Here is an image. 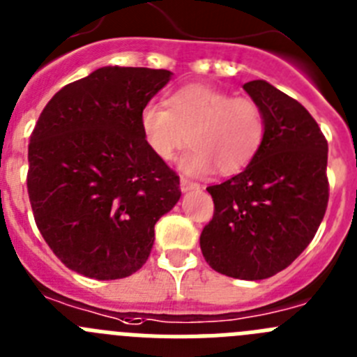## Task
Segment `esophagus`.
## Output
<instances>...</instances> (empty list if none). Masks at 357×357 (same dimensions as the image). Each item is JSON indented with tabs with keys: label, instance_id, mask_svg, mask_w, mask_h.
<instances>
[{
	"label": "esophagus",
	"instance_id": "34e87169",
	"mask_svg": "<svg viewBox=\"0 0 357 357\" xmlns=\"http://www.w3.org/2000/svg\"><path fill=\"white\" fill-rule=\"evenodd\" d=\"M200 188V184H196V182L188 181V178H181V191L188 192V191H195V189Z\"/></svg>",
	"mask_w": 357,
	"mask_h": 357
}]
</instances>
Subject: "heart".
Returning <instances> with one entry per match:
<instances>
[{"mask_svg": "<svg viewBox=\"0 0 357 357\" xmlns=\"http://www.w3.org/2000/svg\"><path fill=\"white\" fill-rule=\"evenodd\" d=\"M166 106H143L139 129L146 146L162 161H172L188 143L192 145L181 161V169L189 175H207L214 168L221 175L241 172L266 136V116L258 102L215 86L176 88Z\"/></svg>", "mask_w": 357, "mask_h": 357, "instance_id": "heart-1", "label": "heart"}]
</instances>
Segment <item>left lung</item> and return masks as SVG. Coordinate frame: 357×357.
<instances>
[{
    "label": "left lung",
    "mask_w": 357,
    "mask_h": 357,
    "mask_svg": "<svg viewBox=\"0 0 357 357\" xmlns=\"http://www.w3.org/2000/svg\"><path fill=\"white\" fill-rule=\"evenodd\" d=\"M266 116L250 165L211 185L214 218L200 248L208 266L237 280H266L289 267L319 230L329 198L328 142L312 114L264 79L244 84Z\"/></svg>",
    "instance_id": "left-lung-1"
}]
</instances>
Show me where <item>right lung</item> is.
<instances>
[{"label":"right lung","mask_w":357,"mask_h":357,"mask_svg":"<svg viewBox=\"0 0 357 357\" xmlns=\"http://www.w3.org/2000/svg\"><path fill=\"white\" fill-rule=\"evenodd\" d=\"M172 72L100 67L61 88L28 146V195L42 237L68 269L127 278L149 260L153 227L181 182L146 146L139 113Z\"/></svg>","instance_id":"obj_1"}]
</instances>
